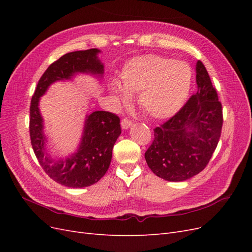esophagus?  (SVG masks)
Segmentation results:
<instances>
[{"label": "esophagus", "mask_w": 252, "mask_h": 252, "mask_svg": "<svg viewBox=\"0 0 252 252\" xmlns=\"http://www.w3.org/2000/svg\"><path fill=\"white\" fill-rule=\"evenodd\" d=\"M132 125V123H131V121L130 120H128V119H123L122 120V122H121V126H122V128L123 129H128V128H130V126Z\"/></svg>", "instance_id": "34e87169"}]
</instances>
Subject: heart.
Listing matches in <instances>:
<instances>
[{"instance_id": "obj_1", "label": "heart", "mask_w": 252, "mask_h": 252, "mask_svg": "<svg viewBox=\"0 0 252 252\" xmlns=\"http://www.w3.org/2000/svg\"><path fill=\"white\" fill-rule=\"evenodd\" d=\"M122 84L112 80L111 94L127 104L130 94H138L140 108L156 120L174 116L185 104L192 85V70L184 61L145 55L131 59L121 73Z\"/></svg>"}]
</instances>
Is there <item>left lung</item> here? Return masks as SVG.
Listing matches in <instances>:
<instances>
[{
	"label": "left lung",
	"mask_w": 252,
	"mask_h": 252,
	"mask_svg": "<svg viewBox=\"0 0 252 252\" xmlns=\"http://www.w3.org/2000/svg\"><path fill=\"white\" fill-rule=\"evenodd\" d=\"M195 72L196 94L155 129V140L145 152L151 171L169 182H183L200 173L215 152L222 131V104L201 61L196 62Z\"/></svg>",
	"instance_id": "left-lung-1"
}]
</instances>
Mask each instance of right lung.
<instances>
[{
    "mask_svg": "<svg viewBox=\"0 0 252 252\" xmlns=\"http://www.w3.org/2000/svg\"><path fill=\"white\" fill-rule=\"evenodd\" d=\"M98 53L100 49L91 48L61 57L43 73L32 98L29 131L34 155L48 177L66 187H88L104 177L111 162L114 143L121 134L120 119L102 110L86 114L78 148L67 157H53L47 147L39 104L41 96L56 82L72 81L78 74H90L102 80L104 64Z\"/></svg>",
    "mask_w": 252,
    "mask_h": 252,
    "instance_id": "obj_1",
    "label": "right lung"
}]
</instances>
